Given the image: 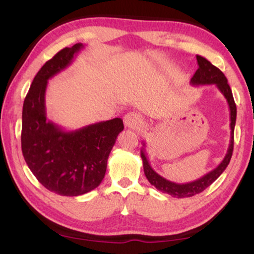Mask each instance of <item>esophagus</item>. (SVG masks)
<instances>
[{
    "instance_id": "34e87169",
    "label": "esophagus",
    "mask_w": 254,
    "mask_h": 254,
    "mask_svg": "<svg viewBox=\"0 0 254 254\" xmlns=\"http://www.w3.org/2000/svg\"><path fill=\"white\" fill-rule=\"evenodd\" d=\"M124 124L127 128L130 129H136V128L141 127L142 125V118L135 112H129L124 117Z\"/></svg>"
}]
</instances>
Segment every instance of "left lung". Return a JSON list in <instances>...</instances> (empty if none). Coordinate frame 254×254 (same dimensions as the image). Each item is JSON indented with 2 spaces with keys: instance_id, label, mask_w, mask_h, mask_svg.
Segmentation results:
<instances>
[{
  "instance_id": "8db88e82",
  "label": "left lung",
  "mask_w": 254,
  "mask_h": 254,
  "mask_svg": "<svg viewBox=\"0 0 254 254\" xmlns=\"http://www.w3.org/2000/svg\"><path fill=\"white\" fill-rule=\"evenodd\" d=\"M197 67L195 74L190 78V84L199 86V85H210L215 84L217 89L220 90L224 98L227 99L229 110H230V143H229V148L227 154H225L223 161L218 164L214 170L210 172L206 173V175L201 177V178L194 180V182L186 183V184H178L170 182V180L165 179L164 177L158 175L154 169L151 168L150 163H149L147 155H145V143L143 142V148L141 149V158L143 162V170L144 175L149 180V183L152 186H155L158 190L163 193H168L173 197H190L199 194L210 186L218 177H220L229 163H230L232 150H234V131H235V125H236V117H237V109H236V104L232 97V91L230 86L228 84V79L225 77L223 72H222L217 67L211 64L207 59H204L200 55H196Z\"/></svg>"
}]
</instances>
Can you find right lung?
I'll return each instance as SVG.
<instances>
[{"instance_id":"right-lung-1","label":"right lung","mask_w":254,"mask_h":254,"mask_svg":"<svg viewBox=\"0 0 254 254\" xmlns=\"http://www.w3.org/2000/svg\"><path fill=\"white\" fill-rule=\"evenodd\" d=\"M84 47H65L45 64L33 78L22 114V151L27 166L48 190L64 196L82 195L99 186L107 159L124 123L120 118L64 130L47 118L48 79L64 70Z\"/></svg>"}]
</instances>
